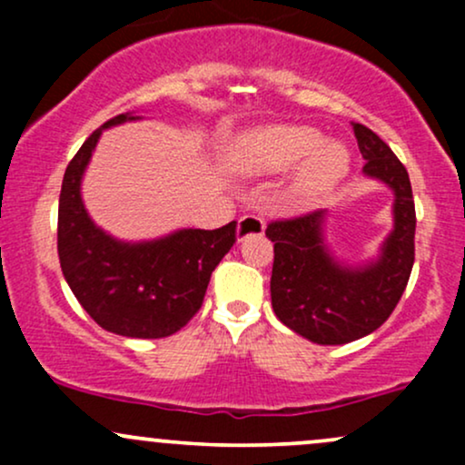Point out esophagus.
Listing matches in <instances>:
<instances>
[{"label":"esophagus","mask_w":465,"mask_h":465,"mask_svg":"<svg viewBox=\"0 0 465 465\" xmlns=\"http://www.w3.org/2000/svg\"><path fill=\"white\" fill-rule=\"evenodd\" d=\"M264 227H266L264 218L253 216V214L242 216L238 221V227H236V240H238V242H242V240L249 238V236H262Z\"/></svg>","instance_id":"esophagus-1"}]
</instances>
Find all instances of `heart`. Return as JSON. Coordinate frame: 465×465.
Here are the masks:
<instances>
[{
    "mask_svg": "<svg viewBox=\"0 0 465 465\" xmlns=\"http://www.w3.org/2000/svg\"><path fill=\"white\" fill-rule=\"evenodd\" d=\"M292 167V194L317 201L348 177L350 151L306 124L258 126L240 135L232 151V168L247 177L282 174Z\"/></svg>",
    "mask_w": 465,
    "mask_h": 465,
    "instance_id": "obj_1",
    "label": "heart"
}]
</instances>
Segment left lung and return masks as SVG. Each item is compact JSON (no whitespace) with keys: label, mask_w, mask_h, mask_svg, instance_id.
Instances as JSON below:
<instances>
[{"label":"left lung","mask_w":465,"mask_h":465,"mask_svg":"<svg viewBox=\"0 0 465 465\" xmlns=\"http://www.w3.org/2000/svg\"><path fill=\"white\" fill-rule=\"evenodd\" d=\"M362 174L391 190L393 227L365 262L336 258L325 238L328 210L266 227L275 242L271 303L286 328L319 345H343L381 328L398 306L415 260V203L409 173L371 129L351 122Z\"/></svg>","instance_id":"left-lung-1"}]
</instances>
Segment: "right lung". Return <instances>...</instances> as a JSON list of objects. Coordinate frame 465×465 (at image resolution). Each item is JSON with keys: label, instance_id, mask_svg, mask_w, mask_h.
I'll return each instance as SVG.
<instances>
[{"label": "right lung", "instance_id": "obj_1", "mask_svg": "<svg viewBox=\"0 0 465 465\" xmlns=\"http://www.w3.org/2000/svg\"><path fill=\"white\" fill-rule=\"evenodd\" d=\"M143 120L122 114L87 137L63 177L58 260L80 306L100 328L131 339H163L199 312L212 271L236 242V221L221 229H174L153 240H120L89 216L83 179L106 129Z\"/></svg>", "mask_w": 465, "mask_h": 465}]
</instances>
